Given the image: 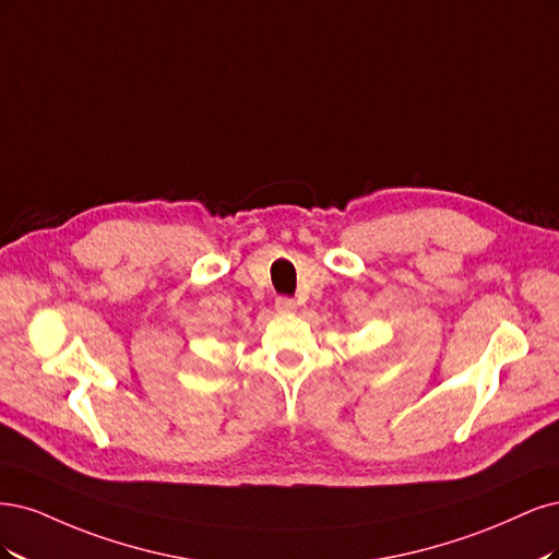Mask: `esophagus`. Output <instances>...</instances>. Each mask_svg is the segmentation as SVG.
<instances>
[{"mask_svg": "<svg viewBox=\"0 0 559 559\" xmlns=\"http://www.w3.org/2000/svg\"><path fill=\"white\" fill-rule=\"evenodd\" d=\"M297 309V301L293 297H278L276 299V311L278 313H293Z\"/></svg>", "mask_w": 559, "mask_h": 559, "instance_id": "obj_1", "label": "esophagus"}]
</instances>
